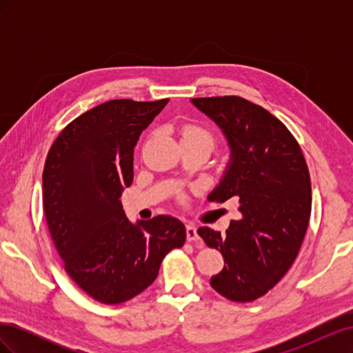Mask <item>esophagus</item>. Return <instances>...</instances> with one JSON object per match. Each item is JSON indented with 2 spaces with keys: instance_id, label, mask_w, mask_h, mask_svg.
<instances>
[{
  "instance_id": "esophagus-1",
  "label": "esophagus",
  "mask_w": 353,
  "mask_h": 353,
  "mask_svg": "<svg viewBox=\"0 0 353 353\" xmlns=\"http://www.w3.org/2000/svg\"><path fill=\"white\" fill-rule=\"evenodd\" d=\"M185 232H187V240L190 243L199 241V234H197V228H196L194 223H188L187 228H185Z\"/></svg>"
}]
</instances>
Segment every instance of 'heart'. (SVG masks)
Listing matches in <instances>:
<instances>
[{
	"label": "heart",
	"mask_w": 353,
	"mask_h": 353,
	"mask_svg": "<svg viewBox=\"0 0 353 353\" xmlns=\"http://www.w3.org/2000/svg\"><path fill=\"white\" fill-rule=\"evenodd\" d=\"M181 141H199V143H205L210 148L215 144V140H213V135L205 130V128L197 126V125H185L181 130Z\"/></svg>",
	"instance_id": "1"
}]
</instances>
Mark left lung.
<instances>
[{
    "label": "left lung",
    "instance_id": "8db88e82",
    "mask_svg": "<svg viewBox=\"0 0 353 353\" xmlns=\"http://www.w3.org/2000/svg\"><path fill=\"white\" fill-rule=\"evenodd\" d=\"M215 122L230 145V162L209 200L239 201L240 219L222 234L199 236L223 256L210 285L234 302L263 296L290 270L311 215V178L301 147L268 110L241 97L191 100Z\"/></svg>",
    "mask_w": 353,
    "mask_h": 353
}]
</instances>
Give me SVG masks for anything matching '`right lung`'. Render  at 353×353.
<instances>
[{
    "instance_id": "1",
    "label": "right lung",
    "mask_w": 353,
    "mask_h": 353,
    "mask_svg": "<svg viewBox=\"0 0 353 353\" xmlns=\"http://www.w3.org/2000/svg\"><path fill=\"white\" fill-rule=\"evenodd\" d=\"M168 101L103 103L72 121L46 160L42 203L52 241L70 279L101 303L144 292L165 256L185 241L179 219L132 223L119 199L134 179L138 138Z\"/></svg>"
}]
</instances>
